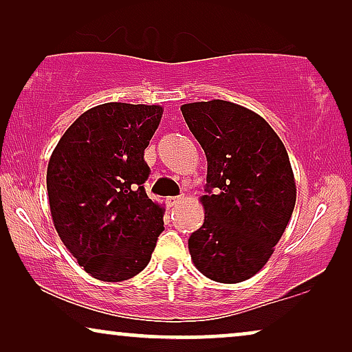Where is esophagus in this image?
<instances>
[{
	"label": "esophagus",
	"mask_w": 352,
	"mask_h": 352,
	"mask_svg": "<svg viewBox=\"0 0 352 352\" xmlns=\"http://www.w3.org/2000/svg\"><path fill=\"white\" fill-rule=\"evenodd\" d=\"M182 200V197L176 195V197H166V205L168 206H175L176 204H179V201Z\"/></svg>",
	"instance_id": "34e87169"
}]
</instances>
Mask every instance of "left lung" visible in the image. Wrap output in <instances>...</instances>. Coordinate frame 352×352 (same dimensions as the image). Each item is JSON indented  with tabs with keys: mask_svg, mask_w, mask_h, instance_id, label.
<instances>
[{
	"mask_svg": "<svg viewBox=\"0 0 352 352\" xmlns=\"http://www.w3.org/2000/svg\"><path fill=\"white\" fill-rule=\"evenodd\" d=\"M181 112L208 162L192 261L211 280L243 282L271 258L295 208L285 146L266 120L228 100L184 104Z\"/></svg>",
	"mask_w": 352,
	"mask_h": 352,
	"instance_id": "obj_1",
	"label": "left lung"
}]
</instances>
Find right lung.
<instances>
[{
	"label": "right lung",
	"instance_id": "obj_1",
	"mask_svg": "<svg viewBox=\"0 0 352 352\" xmlns=\"http://www.w3.org/2000/svg\"><path fill=\"white\" fill-rule=\"evenodd\" d=\"M158 105L109 102L67 129L47 165L56 230L94 278H131L151 261L163 210L146 194L144 151L158 128Z\"/></svg>",
	"mask_w": 352,
	"mask_h": 352
}]
</instances>
